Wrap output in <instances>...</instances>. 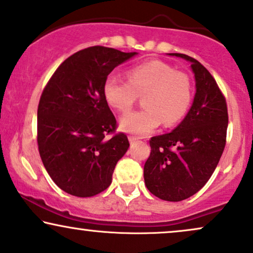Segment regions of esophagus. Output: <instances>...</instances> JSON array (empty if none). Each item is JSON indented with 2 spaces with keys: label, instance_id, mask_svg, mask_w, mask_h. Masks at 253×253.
Listing matches in <instances>:
<instances>
[{
  "label": "esophagus",
  "instance_id": "obj_1",
  "mask_svg": "<svg viewBox=\"0 0 253 253\" xmlns=\"http://www.w3.org/2000/svg\"><path fill=\"white\" fill-rule=\"evenodd\" d=\"M128 140H129V142H130V145H133L134 144V142H136L139 140V138H136V136H128Z\"/></svg>",
  "mask_w": 253,
  "mask_h": 253
}]
</instances>
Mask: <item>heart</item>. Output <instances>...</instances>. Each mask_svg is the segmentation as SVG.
I'll list each match as a JSON object with an SVG mask.
<instances>
[{
    "mask_svg": "<svg viewBox=\"0 0 253 253\" xmlns=\"http://www.w3.org/2000/svg\"><path fill=\"white\" fill-rule=\"evenodd\" d=\"M128 80L108 75L103 84V96L111 107L127 112L140 95L145 108L120 118V128L135 135H146L161 124L172 126L187 113L192 102L193 87L190 77L176 72L163 61H151L128 71Z\"/></svg>",
    "mask_w": 253,
    "mask_h": 253,
    "instance_id": "b5f03b06",
    "label": "heart"
}]
</instances>
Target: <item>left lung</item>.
Wrapping results in <instances>:
<instances>
[{
    "label": "left lung",
    "mask_w": 253,
    "mask_h": 253,
    "mask_svg": "<svg viewBox=\"0 0 253 253\" xmlns=\"http://www.w3.org/2000/svg\"><path fill=\"white\" fill-rule=\"evenodd\" d=\"M191 63L196 95L190 111L172 132L150 140L151 154L144 166L145 185L154 196L180 202L202 188L217 167L226 144V100L208 69L193 57Z\"/></svg>",
    "instance_id": "1"
}]
</instances>
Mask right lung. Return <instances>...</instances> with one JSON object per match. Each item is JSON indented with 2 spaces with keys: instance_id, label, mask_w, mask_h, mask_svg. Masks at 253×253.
I'll return each mask as SVG.
<instances>
[{
  "instance_id": "add662e5",
  "label": "right lung",
  "mask_w": 253,
  "mask_h": 253,
  "mask_svg": "<svg viewBox=\"0 0 253 253\" xmlns=\"http://www.w3.org/2000/svg\"><path fill=\"white\" fill-rule=\"evenodd\" d=\"M138 53L94 45L59 66L38 108L40 157L53 181L75 197H93L112 182L115 165L129 147L124 133L105 138L117 120L103 96L115 67Z\"/></svg>"
}]
</instances>
